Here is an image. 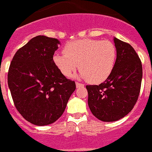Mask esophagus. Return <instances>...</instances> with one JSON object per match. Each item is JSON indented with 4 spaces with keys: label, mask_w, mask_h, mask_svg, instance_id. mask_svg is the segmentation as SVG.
Returning <instances> with one entry per match:
<instances>
[{
    "label": "esophagus",
    "mask_w": 152,
    "mask_h": 152,
    "mask_svg": "<svg viewBox=\"0 0 152 152\" xmlns=\"http://www.w3.org/2000/svg\"><path fill=\"white\" fill-rule=\"evenodd\" d=\"M76 88H79V87H83V86H84V85L82 84V83H77V82H76Z\"/></svg>",
    "instance_id": "obj_1"
}]
</instances>
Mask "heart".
I'll return each mask as SVG.
<instances>
[{"label": "heart", "mask_w": 152, "mask_h": 152, "mask_svg": "<svg viewBox=\"0 0 152 152\" xmlns=\"http://www.w3.org/2000/svg\"><path fill=\"white\" fill-rule=\"evenodd\" d=\"M117 59V49L107 40L84 39L72 41L64 48V53H56L53 61L64 76L70 77L81 69L79 77L91 83L105 81L113 71Z\"/></svg>", "instance_id": "1"}]
</instances>
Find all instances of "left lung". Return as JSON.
Wrapping results in <instances>:
<instances>
[{"label": "left lung", "mask_w": 152, "mask_h": 152, "mask_svg": "<svg viewBox=\"0 0 152 152\" xmlns=\"http://www.w3.org/2000/svg\"><path fill=\"white\" fill-rule=\"evenodd\" d=\"M113 42L117 59L110 75L98 86H86L90 110L104 122L117 121L132 110L142 78V63L133 48L117 38H113Z\"/></svg>", "instance_id": "obj_1"}]
</instances>
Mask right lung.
I'll return each mask as SVG.
<instances>
[{"label":"right lung","mask_w":152,"mask_h":152,"mask_svg":"<svg viewBox=\"0 0 152 152\" xmlns=\"http://www.w3.org/2000/svg\"><path fill=\"white\" fill-rule=\"evenodd\" d=\"M61 42L38 35L15 54L8 71V86L15 107L37 126L54 123L65 110L76 83L66 79L53 61Z\"/></svg>","instance_id":"add662e5"}]
</instances>
